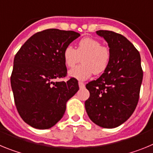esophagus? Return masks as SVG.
Instances as JSON below:
<instances>
[{"instance_id": "esophagus-1", "label": "esophagus", "mask_w": 153, "mask_h": 153, "mask_svg": "<svg viewBox=\"0 0 153 153\" xmlns=\"http://www.w3.org/2000/svg\"><path fill=\"white\" fill-rule=\"evenodd\" d=\"M79 88H80V89L84 88L85 84L83 83V82H79Z\"/></svg>"}]
</instances>
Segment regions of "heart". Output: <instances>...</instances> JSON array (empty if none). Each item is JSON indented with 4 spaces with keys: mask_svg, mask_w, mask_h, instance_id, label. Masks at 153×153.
<instances>
[{
    "mask_svg": "<svg viewBox=\"0 0 153 153\" xmlns=\"http://www.w3.org/2000/svg\"><path fill=\"white\" fill-rule=\"evenodd\" d=\"M64 63L68 67H74L82 58V64L69 71V76L79 80H86L94 73L100 74L107 68L110 60V51L106 46L92 37L81 39L74 49L67 46L63 53Z\"/></svg>",
    "mask_w": 153,
    "mask_h": 153,
    "instance_id": "obj_1",
    "label": "heart"
}]
</instances>
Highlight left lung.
I'll use <instances>...</instances> for the list:
<instances>
[{"mask_svg": "<svg viewBox=\"0 0 153 153\" xmlns=\"http://www.w3.org/2000/svg\"><path fill=\"white\" fill-rule=\"evenodd\" d=\"M107 42L110 60L97 79L86 85L90 97L85 108L93 123L102 128H116L133 113L140 98L143 73L139 51L120 33L97 30Z\"/></svg>", "mask_w": 153, "mask_h": 153, "instance_id": "8db88e82", "label": "left lung"}]
</instances>
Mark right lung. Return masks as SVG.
Returning <instances> with one entry per match:
<instances>
[{
	"mask_svg": "<svg viewBox=\"0 0 153 153\" xmlns=\"http://www.w3.org/2000/svg\"><path fill=\"white\" fill-rule=\"evenodd\" d=\"M79 36L72 30H45L30 36L15 55L10 76L14 102L30 126H53L63 117L67 101L79 90L75 78L54 79L67 75L63 51Z\"/></svg>",
	"mask_w": 153,
	"mask_h": 153,
	"instance_id": "obj_1",
	"label": "right lung"
}]
</instances>
